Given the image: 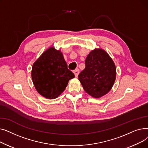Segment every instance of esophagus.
Returning <instances> with one entry per match:
<instances>
[{
    "mask_svg": "<svg viewBox=\"0 0 148 148\" xmlns=\"http://www.w3.org/2000/svg\"><path fill=\"white\" fill-rule=\"evenodd\" d=\"M73 73H74V75H75V76L77 77V76H78L79 74V69L78 68H77V69L74 70Z\"/></svg>",
    "mask_w": 148,
    "mask_h": 148,
    "instance_id": "esophagus-1",
    "label": "esophagus"
}]
</instances>
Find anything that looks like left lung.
I'll list each match as a JSON object with an SVG mask.
<instances>
[{
    "label": "left lung",
    "instance_id": "left-lung-1",
    "mask_svg": "<svg viewBox=\"0 0 148 148\" xmlns=\"http://www.w3.org/2000/svg\"><path fill=\"white\" fill-rule=\"evenodd\" d=\"M86 67L79 80L89 95L100 98L109 92L116 79V67L109 55L102 49L92 50L85 60Z\"/></svg>",
    "mask_w": 148,
    "mask_h": 148
}]
</instances>
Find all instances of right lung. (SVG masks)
<instances>
[{"instance_id":"obj_1","label":"right lung","mask_w":148,"mask_h":148,"mask_svg":"<svg viewBox=\"0 0 148 148\" xmlns=\"http://www.w3.org/2000/svg\"><path fill=\"white\" fill-rule=\"evenodd\" d=\"M75 77L60 50L50 47L44 52L33 65L32 79L38 92L48 99L59 97L68 81Z\"/></svg>"}]
</instances>
